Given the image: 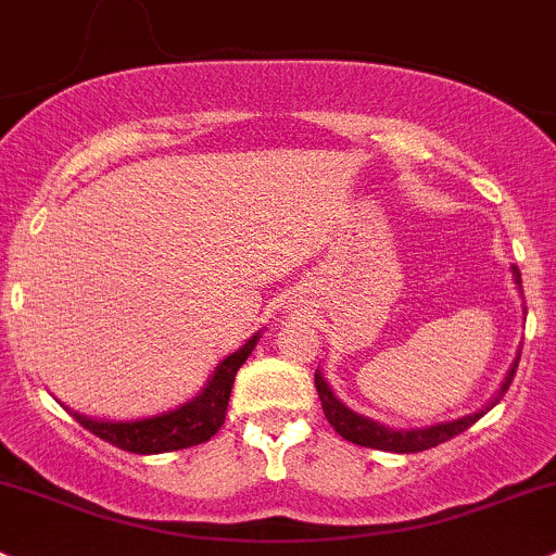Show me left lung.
<instances>
[{
    "label": "left lung",
    "mask_w": 556,
    "mask_h": 556,
    "mask_svg": "<svg viewBox=\"0 0 556 556\" xmlns=\"http://www.w3.org/2000/svg\"><path fill=\"white\" fill-rule=\"evenodd\" d=\"M514 278H517L519 291H522V276H519L517 267H514ZM517 364H519V358H517V362H514L511 371H508V377H506V382H503V386H501L497 396L488 404V409H490V406H495L497 402H501L503 393L508 391V386H511L514 375H517ZM316 391H318L320 406H324L326 420L331 422V428H334V431L340 433L342 439H348V442H353V444H362V447L386 450V452H422V450H431V447H437V444L450 442L452 437L463 433V431H466V428H471L473 422H477L479 417H482L484 412H488V409H479V412H473V415L460 417V420L439 422V426L412 428V431H393V428L380 426V422H375V420H369V417H362V415H356V412L348 409V406L342 404L340 399L334 396V393H331V388L326 386V380H324V377H320V371H316Z\"/></svg>",
    "instance_id": "obj_1"
}]
</instances>
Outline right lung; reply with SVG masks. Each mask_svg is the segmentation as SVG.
Instances as JSON below:
<instances>
[{"label":"right lung","mask_w":556,"mask_h":556,"mask_svg":"<svg viewBox=\"0 0 556 556\" xmlns=\"http://www.w3.org/2000/svg\"><path fill=\"white\" fill-rule=\"evenodd\" d=\"M260 334L251 337L238 353L227 356L225 362L216 366L214 377L208 386L203 388L200 396H194L190 404L179 406V409L168 412V415L147 417V420H128V422H109L93 420L72 412L74 420L83 428H88L93 437L104 439L114 447L125 452H136V455H157V452H174L187 450L194 444H203L225 426L227 404H230L232 382H236L238 369L243 366L249 353L254 351Z\"/></svg>","instance_id":"right-lung-1"}]
</instances>
